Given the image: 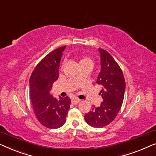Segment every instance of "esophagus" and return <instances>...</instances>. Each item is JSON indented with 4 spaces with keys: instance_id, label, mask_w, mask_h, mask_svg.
Returning a JSON list of instances; mask_svg holds the SVG:
<instances>
[{
    "instance_id": "34e87169",
    "label": "esophagus",
    "mask_w": 156,
    "mask_h": 156,
    "mask_svg": "<svg viewBox=\"0 0 156 156\" xmlns=\"http://www.w3.org/2000/svg\"><path fill=\"white\" fill-rule=\"evenodd\" d=\"M80 101V100L78 99H73L72 100V103L73 104H77Z\"/></svg>"
}]
</instances>
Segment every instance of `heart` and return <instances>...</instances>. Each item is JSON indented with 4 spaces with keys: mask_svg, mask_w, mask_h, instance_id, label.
<instances>
[{
    "mask_svg": "<svg viewBox=\"0 0 156 156\" xmlns=\"http://www.w3.org/2000/svg\"><path fill=\"white\" fill-rule=\"evenodd\" d=\"M91 62V60L90 59L87 58V57H83V58H81L80 60V65L82 63H84V62ZM78 78V77H76Z\"/></svg>",
    "mask_w": 156,
    "mask_h": 156,
    "instance_id": "b5f03b06",
    "label": "heart"
}]
</instances>
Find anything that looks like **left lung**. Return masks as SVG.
Instances as JSON below:
<instances>
[{"instance_id": "left-lung-1", "label": "left lung", "mask_w": 156, "mask_h": 156, "mask_svg": "<svg viewBox=\"0 0 156 156\" xmlns=\"http://www.w3.org/2000/svg\"><path fill=\"white\" fill-rule=\"evenodd\" d=\"M99 52L101 70L97 83L103 87L100 93L103 101L84 116L86 122L94 128L104 127L114 121L121 109L126 89L124 76L116 62L107 51L99 48Z\"/></svg>"}]
</instances>
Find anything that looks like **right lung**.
<instances>
[{
    "label": "right lung",
    "instance_id": "1",
    "mask_svg": "<svg viewBox=\"0 0 156 156\" xmlns=\"http://www.w3.org/2000/svg\"><path fill=\"white\" fill-rule=\"evenodd\" d=\"M66 46L53 50L36 66L30 78V92L34 112L37 120L49 129H58L66 122L71 99L53 97L50 91L59 77L61 57Z\"/></svg>",
    "mask_w": 156,
    "mask_h": 156
}]
</instances>
